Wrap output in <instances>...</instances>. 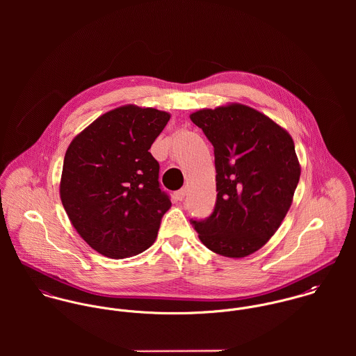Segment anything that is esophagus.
<instances>
[{"instance_id": "esophagus-1", "label": "esophagus", "mask_w": 356, "mask_h": 356, "mask_svg": "<svg viewBox=\"0 0 356 356\" xmlns=\"http://www.w3.org/2000/svg\"><path fill=\"white\" fill-rule=\"evenodd\" d=\"M185 196H186V189H185V188H181L179 191L175 192V197H177V200H179V202H182V200L185 199Z\"/></svg>"}]
</instances>
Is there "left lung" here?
<instances>
[{"mask_svg": "<svg viewBox=\"0 0 356 356\" xmlns=\"http://www.w3.org/2000/svg\"><path fill=\"white\" fill-rule=\"evenodd\" d=\"M213 147L216 202L205 219H191L204 245L244 257L261 248L285 218L300 179L292 137L241 104L191 115Z\"/></svg>", "mask_w": 356, "mask_h": 356, "instance_id": "left-lung-1", "label": "left lung"}]
</instances>
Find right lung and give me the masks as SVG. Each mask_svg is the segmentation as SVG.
Segmentation results:
<instances>
[{
    "label": "right lung",
    "instance_id": "add662e5",
    "mask_svg": "<svg viewBox=\"0 0 356 356\" xmlns=\"http://www.w3.org/2000/svg\"><path fill=\"white\" fill-rule=\"evenodd\" d=\"M167 112L134 105L104 113L70 144L60 197L79 236L97 252L123 259L148 250L171 207L149 149Z\"/></svg>",
    "mask_w": 356,
    "mask_h": 356
}]
</instances>
